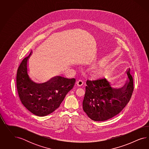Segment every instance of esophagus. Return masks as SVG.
Here are the masks:
<instances>
[{
    "mask_svg": "<svg viewBox=\"0 0 149 149\" xmlns=\"http://www.w3.org/2000/svg\"><path fill=\"white\" fill-rule=\"evenodd\" d=\"M83 84H84V82L81 80H80L77 81V86H79V87H80V86H82L83 85Z\"/></svg>",
    "mask_w": 149,
    "mask_h": 149,
    "instance_id": "esophagus-1",
    "label": "esophagus"
}]
</instances>
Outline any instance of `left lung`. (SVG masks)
Instances as JSON below:
<instances>
[{
    "label": "left lung",
    "mask_w": 149,
    "mask_h": 149,
    "mask_svg": "<svg viewBox=\"0 0 149 149\" xmlns=\"http://www.w3.org/2000/svg\"><path fill=\"white\" fill-rule=\"evenodd\" d=\"M128 82L121 88H115L106 78L87 80L82 102L83 110L95 121H104L120 113L131 99L134 90L130 69L127 72Z\"/></svg>",
    "instance_id": "obj_1"
}]
</instances>
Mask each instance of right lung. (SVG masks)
Masks as SVG:
<instances>
[{
	"label": "right lung",
	"mask_w": 149,
	"mask_h": 149,
	"mask_svg": "<svg viewBox=\"0 0 149 149\" xmlns=\"http://www.w3.org/2000/svg\"><path fill=\"white\" fill-rule=\"evenodd\" d=\"M32 54L23 59L17 72L16 86L23 105L38 116H45L59 108L66 95L74 86L75 79L60 76L40 83L28 73V60Z\"/></svg>",
	"instance_id": "obj_1"
}]
</instances>
